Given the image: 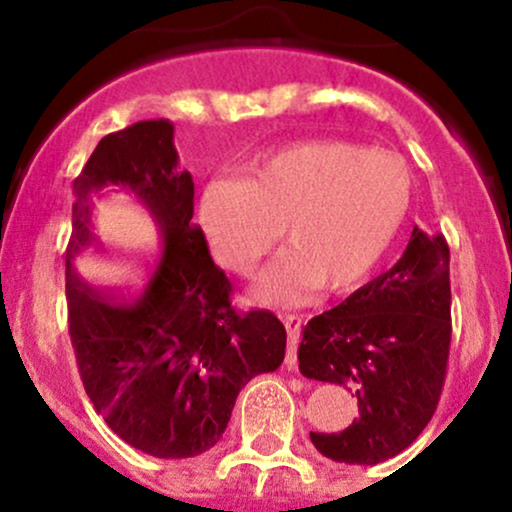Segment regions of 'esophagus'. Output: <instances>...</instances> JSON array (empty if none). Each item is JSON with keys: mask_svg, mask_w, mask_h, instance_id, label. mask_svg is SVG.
Instances as JSON below:
<instances>
[{"mask_svg": "<svg viewBox=\"0 0 512 512\" xmlns=\"http://www.w3.org/2000/svg\"><path fill=\"white\" fill-rule=\"evenodd\" d=\"M281 320H284L286 332H289V354H286V366L296 368V346H298V337H301L303 317L301 315H281Z\"/></svg>", "mask_w": 512, "mask_h": 512, "instance_id": "1", "label": "esophagus"}]
</instances>
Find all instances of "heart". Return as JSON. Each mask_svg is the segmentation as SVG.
Segmentation results:
<instances>
[{
  "instance_id": "heart-1",
  "label": "heart",
  "mask_w": 512,
  "mask_h": 512,
  "mask_svg": "<svg viewBox=\"0 0 512 512\" xmlns=\"http://www.w3.org/2000/svg\"><path fill=\"white\" fill-rule=\"evenodd\" d=\"M411 173L395 151L308 139L250 158L240 180L199 192L197 223L226 272L248 276L279 238L284 255L262 276V301L344 293L368 279L407 219Z\"/></svg>"
}]
</instances>
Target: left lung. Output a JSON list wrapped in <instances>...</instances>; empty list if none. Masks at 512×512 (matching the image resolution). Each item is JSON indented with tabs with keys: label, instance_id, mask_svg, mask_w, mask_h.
Masks as SVG:
<instances>
[{
	"label": "left lung",
	"instance_id": "left-lung-1",
	"mask_svg": "<svg viewBox=\"0 0 512 512\" xmlns=\"http://www.w3.org/2000/svg\"><path fill=\"white\" fill-rule=\"evenodd\" d=\"M450 250L414 226L395 267L303 327L305 378L356 390L358 419L310 433L334 462L378 464L409 448L431 421L450 354Z\"/></svg>",
	"mask_w": 512,
	"mask_h": 512
}]
</instances>
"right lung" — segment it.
<instances>
[{"label":"right lung","instance_id":"right-lung-1","mask_svg":"<svg viewBox=\"0 0 512 512\" xmlns=\"http://www.w3.org/2000/svg\"><path fill=\"white\" fill-rule=\"evenodd\" d=\"M120 186L144 203L159 243L129 290L88 285L92 199ZM195 214V182L178 168L173 122L144 120L98 142L74 180L67 248L69 334L86 395L132 448L161 460L219 443L238 392L272 373L286 330L269 310L231 308V281L211 260Z\"/></svg>","mask_w":512,"mask_h":512}]
</instances>
